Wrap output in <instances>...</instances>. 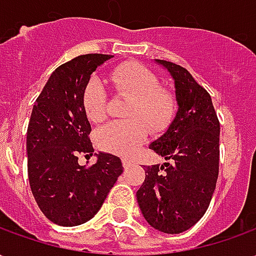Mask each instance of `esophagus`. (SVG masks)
<instances>
[{
	"label": "esophagus",
	"mask_w": 256,
	"mask_h": 256,
	"mask_svg": "<svg viewBox=\"0 0 256 256\" xmlns=\"http://www.w3.org/2000/svg\"><path fill=\"white\" fill-rule=\"evenodd\" d=\"M122 164L124 168H128V167L133 164V160H130V159H122Z\"/></svg>",
	"instance_id": "1"
}]
</instances>
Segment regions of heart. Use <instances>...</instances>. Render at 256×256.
<instances>
[{
    "instance_id": "1",
    "label": "heart",
    "mask_w": 256,
    "mask_h": 256,
    "mask_svg": "<svg viewBox=\"0 0 256 256\" xmlns=\"http://www.w3.org/2000/svg\"><path fill=\"white\" fill-rule=\"evenodd\" d=\"M118 94L130 96L128 120H112L96 133L97 145L115 155H133L148 138L150 130L163 133L176 118L178 101L170 90L162 89L156 74L137 63L119 64L110 72ZM84 108L92 122L104 120L108 114V93L100 79H89L84 90Z\"/></svg>"
}]
</instances>
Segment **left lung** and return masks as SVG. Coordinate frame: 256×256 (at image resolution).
<instances>
[{
	"instance_id": "left-lung-1",
	"label": "left lung",
	"mask_w": 256,
	"mask_h": 256,
	"mask_svg": "<svg viewBox=\"0 0 256 256\" xmlns=\"http://www.w3.org/2000/svg\"><path fill=\"white\" fill-rule=\"evenodd\" d=\"M176 82L178 112L150 145L170 163L146 166L137 202L152 228L168 234L190 229L207 211L220 172V120L211 96L186 68L158 60Z\"/></svg>"
}]
</instances>
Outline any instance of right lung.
Returning <instances> with one entry per match:
<instances>
[{"label": "right lung", "instance_id": "right-lung-1", "mask_svg": "<svg viewBox=\"0 0 256 256\" xmlns=\"http://www.w3.org/2000/svg\"><path fill=\"white\" fill-rule=\"evenodd\" d=\"M111 54L89 53L58 66L32 106L27 128V172L31 192L44 215L60 226L92 220L123 166L118 156L98 154L93 166L78 164L94 152L84 90L97 66Z\"/></svg>", "mask_w": 256, "mask_h": 256}]
</instances>
